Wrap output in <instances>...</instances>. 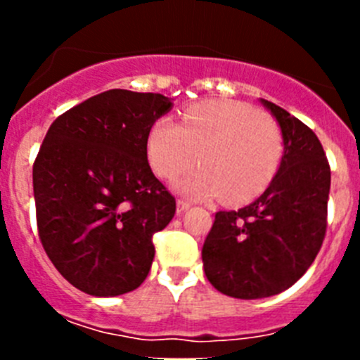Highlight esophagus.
<instances>
[{
	"mask_svg": "<svg viewBox=\"0 0 360 360\" xmlns=\"http://www.w3.org/2000/svg\"><path fill=\"white\" fill-rule=\"evenodd\" d=\"M189 207H191V203L186 202V200H178V202H176V212H178V214L186 212Z\"/></svg>",
	"mask_w": 360,
	"mask_h": 360,
	"instance_id": "obj_1",
	"label": "esophagus"
}]
</instances>
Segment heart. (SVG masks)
Returning a JSON list of instances; mask_svg holds the SVG:
<instances>
[{
  "mask_svg": "<svg viewBox=\"0 0 360 360\" xmlns=\"http://www.w3.org/2000/svg\"><path fill=\"white\" fill-rule=\"evenodd\" d=\"M184 174L174 187L196 200L227 193L245 202L266 189L281 160L276 124L249 104L216 98L184 111V124L162 117L148 133V158L162 178Z\"/></svg>",
  "mask_w": 360,
  "mask_h": 360,
  "instance_id": "obj_1",
  "label": "heart"
}]
</instances>
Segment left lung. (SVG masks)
I'll use <instances>...</instances> for the list:
<instances>
[{
    "label": "left lung",
    "mask_w": 360,
    "mask_h": 360,
    "mask_svg": "<svg viewBox=\"0 0 360 360\" xmlns=\"http://www.w3.org/2000/svg\"><path fill=\"white\" fill-rule=\"evenodd\" d=\"M281 129L283 157L257 200L219 211L202 249L209 283L238 299L287 290L314 263L326 232L330 165L319 139L288 111L262 98Z\"/></svg>",
    "instance_id": "1"
}]
</instances>
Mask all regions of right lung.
I'll return each instance as SVG.
<instances>
[{
	"instance_id": "1",
	"label": "right lung",
	"mask_w": 360,
	"mask_h": 360,
	"mask_svg": "<svg viewBox=\"0 0 360 360\" xmlns=\"http://www.w3.org/2000/svg\"><path fill=\"white\" fill-rule=\"evenodd\" d=\"M173 108L160 94L108 90L57 117L34 164L44 252L63 278L95 297L148 278L153 234L176 203L148 162V133Z\"/></svg>"
}]
</instances>
